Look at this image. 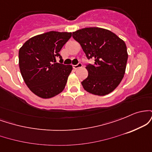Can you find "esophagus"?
I'll return each instance as SVG.
<instances>
[{
  "mask_svg": "<svg viewBox=\"0 0 152 152\" xmlns=\"http://www.w3.org/2000/svg\"><path fill=\"white\" fill-rule=\"evenodd\" d=\"M82 67V64L81 63H78L77 65H73V68H74V69H77L78 68H81Z\"/></svg>",
  "mask_w": 152,
  "mask_h": 152,
  "instance_id": "esophagus-1",
  "label": "esophagus"
}]
</instances>
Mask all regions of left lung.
I'll list each match as a JSON object with an SVG mask.
<instances>
[{
    "mask_svg": "<svg viewBox=\"0 0 152 152\" xmlns=\"http://www.w3.org/2000/svg\"><path fill=\"white\" fill-rule=\"evenodd\" d=\"M94 65H88V77L81 82L88 93L105 96L112 92L123 79L126 71L128 53L126 43L107 29L85 28L72 34Z\"/></svg>",
    "mask_w": 152,
    "mask_h": 152,
    "instance_id": "1",
    "label": "left lung"
}]
</instances>
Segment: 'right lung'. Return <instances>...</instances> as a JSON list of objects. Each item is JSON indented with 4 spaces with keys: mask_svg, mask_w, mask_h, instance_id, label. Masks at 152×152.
<instances>
[{
    "mask_svg": "<svg viewBox=\"0 0 152 152\" xmlns=\"http://www.w3.org/2000/svg\"><path fill=\"white\" fill-rule=\"evenodd\" d=\"M72 33L49 31L31 38L19 49V68L26 86L42 99L64 91L73 67L56 63L59 52Z\"/></svg>",
    "mask_w": 152,
    "mask_h": 152,
    "instance_id": "1",
    "label": "right lung"
}]
</instances>
